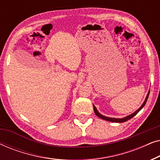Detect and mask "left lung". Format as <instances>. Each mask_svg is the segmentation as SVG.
<instances>
[{
	"instance_id": "obj_1",
	"label": "left lung",
	"mask_w": 160,
	"mask_h": 160,
	"mask_svg": "<svg viewBox=\"0 0 160 160\" xmlns=\"http://www.w3.org/2000/svg\"><path fill=\"white\" fill-rule=\"evenodd\" d=\"M149 92H148V95H147V96H146V98L145 101H144V102L143 103V105H142V106H141V108H139L138 109V110H137L136 111H135V112H134L133 113H132V114L129 115V116H128V117H124V118H122V119H115V118H109V117H105V116H102V115L100 114V113L99 112H98L97 109H96V108H95V106H93L94 111H95V114L97 115L98 117H100V119H104V120H106V121L113 122H119V123H122V122H124L128 121V120H129V119H132V118L133 117H134V116L136 115L137 113H138L139 111H141L142 108H143V107L144 106H145L146 102V101H147L148 98V95H149Z\"/></svg>"
}]
</instances>
